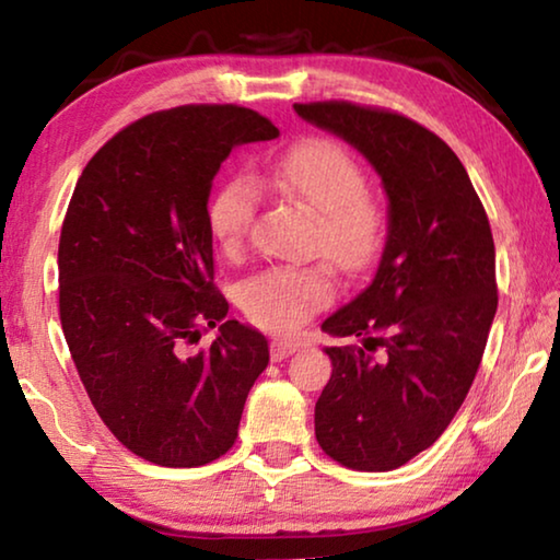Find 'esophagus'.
<instances>
[{
    "label": "esophagus",
    "mask_w": 560,
    "mask_h": 560,
    "mask_svg": "<svg viewBox=\"0 0 560 560\" xmlns=\"http://www.w3.org/2000/svg\"><path fill=\"white\" fill-rule=\"evenodd\" d=\"M306 348V343L303 340H271V360H283L289 358L291 353H296V350Z\"/></svg>",
    "instance_id": "obj_1"
}]
</instances>
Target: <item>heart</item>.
Segmentation results:
<instances>
[{"label": "heart", "mask_w": 560, "mask_h": 560, "mask_svg": "<svg viewBox=\"0 0 560 560\" xmlns=\"http://www.w3.org/2000/svg\"><path fill=\"white\" fill-rule=\"evenodd\" d=\"M267 183L316 212L314 249L343 271H363L381 257L385 214L365 192L363 170L330 140H303L267 167ZM257 189L249 179H224L207 207V226L224 254L242 249ZM334 299L324 267H273L242 283L240 301L254 324L289 334Z\"/></svg>", "instance_id": "b5f03b06"}]
</instances>
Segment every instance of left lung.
Returning <instances> with one entry per match:
<instances>
[{"mask_svg": "<svg viewBox=\"0 0 560 560\" xmlns=\"http://www.w3.org/2000/svg\"><path fill=\"white\" fill-rule=\"evenodd\" d=\"M293 110L355 148L387 197L373 281L320 324L363 340L324 348L334 373L316 440L343 467L390 471L438 442L477 375L497 314L491 226L459 158L428 128L338 101Z\"/></svg>", "mask_w": 560, "mask_h": 560, "instance_id": "obj_1", "label": "left lung"}]
</instances>
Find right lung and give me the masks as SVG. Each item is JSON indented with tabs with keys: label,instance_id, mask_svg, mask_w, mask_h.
<instances>
[{
	"label": "right lung",
	"instance_id": "1",
	"mask_svg": "<svg viewBox=\"0 0 560 560\" xmlns=\"http://www.w3.org/2000/svg\"><path fill=\"white\" fill-rule=\"evenodd\" d=\"M279 128L240 106L153 113L110 138L75 183L59 242L66 343L122 447L160 467H202L232 447L269 365L261 330L226 318L207 205L234 148ZM218 326L210 349L188 346Z\"/></svg>",
	"mask_w": 560,
	"mask_h": 560
}]
</instances>
